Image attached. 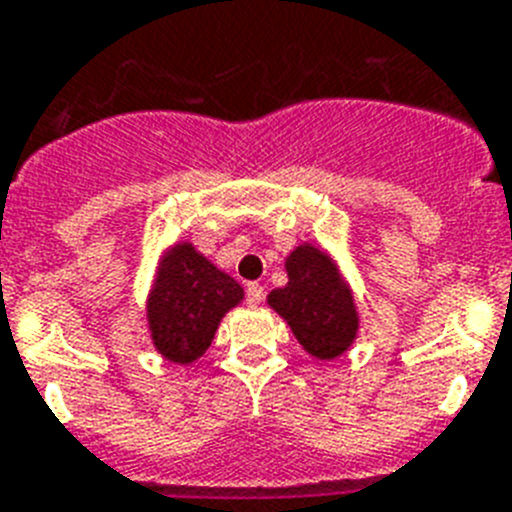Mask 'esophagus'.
Wrapping results in <instances>:
<instances>
[{"label": "esophagus", "mask_w": 512, "mask_h": 512, "mask_svg": "<svg viewBox=\"0 0 512 512\" xmlns=\"http://www.w3.org/2000/svg\"><path fill=\"white\" fill-rule=\"evenodd\" d=\"M245 296L250 306H257V303H262V298H265V288H262L260 283H247Z\"/></svg>", "instance_id": "34e87169"}]
</instances>
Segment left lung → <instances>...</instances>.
I'll return each mask as SVG.
<instances>
[{
    "label": "left lung",
    "mask_w": 512,
    "mask_h": 512,
    "mask_svg": "<svg viewBox=\"0 0 512 512\" xmlns=\"http://www.w3.org/2000/svg\"><path fill=\"white\" fill-rule=\"evenodd\" d=\"M285 267L288 285L270 293V306L288 321L308 354L339 357L357 334V313L334 262L316 247L303 245Z\"/></svg>",
    "instance_id": "1"
}]
</instances>
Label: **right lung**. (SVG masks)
Instances as JSON below:
<instances>
[{
	"instance_id": "add662e5",
	"label": "right lung",
	"mask_w": 512,
	"mask_h": 512,
	"mask_svg": "<svg viewBox=\"0 0 512 512\" xmlns=\"http://www.w3.org/2000/svg\"><path fill=\"white\" fill-rule=\"evenodd\" d=\"M242 301L237 280L216 270L191 245L168 252L158 270L147 319L153 342L173 362H193L209 349L224 313Z\"/></svg>"
}]
</instances>
